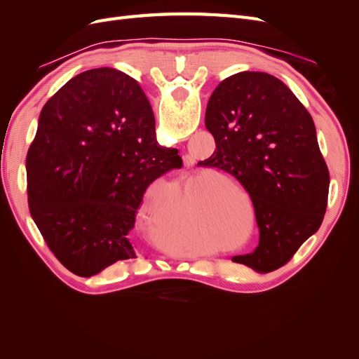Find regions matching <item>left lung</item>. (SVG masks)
I'll return each mask as SVG.
<instances>
[{"instance_id": "obj_1", "label": "left lung", "mask_w": 359, "mask_h": 359, "mask_svg": "<svg viewBox=\"0 0 359 359\" xmlns=\"http://www.w3.org/2000/svg\"><path fill=\"white\" fill-rule=\"evenodd\" d=\"M205 126L215 151L198 165L231 173L255 206L259 245L232 260L257 273L283 266L327 211L330 172L311 115L276 76L240 72L217 85Z\"/></svg>"}]
</instances>
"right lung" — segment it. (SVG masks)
<instances>
[{"label": "right lung", "instance_id": "right-lung-1", "mask_svg": "<svg viewBox=\"0 0 359 359\" xmlns=\"http://www.w3.org/2000/svg\"><path fill=\"white\" fill-rule=\"evenodd\" d=\"M182 166L160 147L137 81L111 67L72 78L43 106L27 156L28 206L50 252L91 277L136 257L132 229L144 193Z\"/></svg>", "mask_w": 359, "mask_h": 359}]
</instances>
